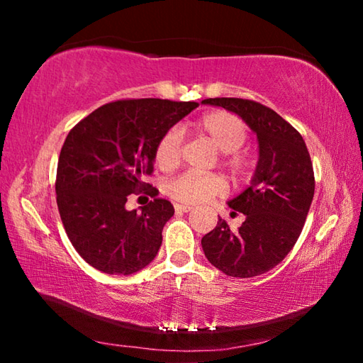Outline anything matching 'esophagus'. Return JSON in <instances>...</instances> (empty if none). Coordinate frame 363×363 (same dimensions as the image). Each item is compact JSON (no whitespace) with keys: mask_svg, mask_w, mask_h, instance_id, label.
<instances>
[{"mask_svg":"<svg viewBox=\"0 0 363 363\" xmlns=\"http://www.w3.org/2000/svg\"><path fill=\"white\" fill-rule=\"evenodd\" d=\"M174 210H176V213L182 214V213H189L190 210H192V206H189V205H181V203H176V205H174Z\"/></svg>","mask_w":363,"mask_h":363,"instance_id":"1","label":"esophagus"}]
</instances>
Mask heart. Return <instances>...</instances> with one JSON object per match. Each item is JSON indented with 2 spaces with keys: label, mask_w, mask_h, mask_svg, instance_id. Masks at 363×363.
<instances>
[{
  "label": "heart",
  "mask_w": 363,
  "mask_h": 363,
  "mask_svg": "<svg viewBox=\"0 0 363 363\" xmlns=\"http://www.w3.org/2000/svg\"><path fill=\"white\" fill-rule=\"evenodd\" d=\"M194 130L200 136L206 138L216 149L227 155L225 164L233 173H243L247 168V158L238 150L247 143L248 130L238 116L223 110L210 112L195 123ZM181 158V134L177 130H169L158 139L153 150V160L160 169H173ZM225 190V184L214 174H192L186 173L171 179L164 186L171 199L181 203H201L220 195Z\"/></svg>",
  "instance_id": "obj_1"
}]
</instances>
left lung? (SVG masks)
Masks as SVG:
<instances>
[{"label":"left lung","instance_id":"1","mask_svg":"<svg viewBox=\"0 0 363 363\" xmlns=\"http://www.w3.org/2000/svg\"><path fill=\"white\" fill-rule=\"evenodd\" d=\"M201 104L240 116L256 134L259 149L250 186L227 201L233 213L245 214L243 224L230 230L219 219L201 238V248L229 277H256L284 261L303 230L315 190L311 155L290 123L259 102L214 97Z\"/></svg>","mask_w":363,"mask_h":363}]
</instances>
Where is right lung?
I'll return each instance as SVG.
<instances>
[{
  "label": "right lung",
  "instance_id": "right-lung-1",
  "mask_svg": "<svg viewBox=\"0 0 363 363\" xmlns=\"http://www.w3.org/2000/svg\"><path fill=\"white\" fill-rule=\"evenodd\" d=\"M196 107L167 99L116 101L69 133L57 163V208L72 245L89 266L131 275L155 259L174 208L153 199L128 211V195L152 186L143 177L153 171L155 144Z\"/></svg>",
  "mask_w": 363,
  "mask_h": 363
}]
</instances>
